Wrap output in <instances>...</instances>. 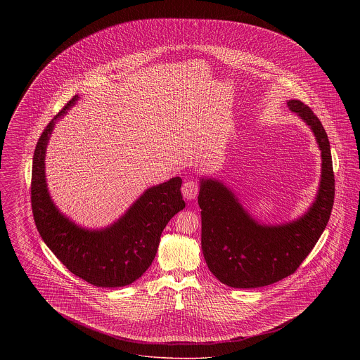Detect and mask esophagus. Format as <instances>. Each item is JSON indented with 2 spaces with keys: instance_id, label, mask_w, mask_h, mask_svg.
Returning a JSON list of instances; mask_svg holds the SVG:
<instances>
[{
  "instance_id": "obj_1",
  "label": "esophagus",
  "mask_w": 360,
  "mask_h": 360,
  "mask_svg": "<svg viewBox=\"0 0 360 360\" xmlns=\"http://www.w3.org/2000/svg\"><path fill=\"white\" fill-rule=\"evenodd\" d=\"M198 184L194 182V181H186L182 186V194H184V198L191 201L194 200L197 195H198Z\"/></svg>"
}]
</instances>
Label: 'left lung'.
<instances>
[{
	"label": "left lung",
	"instance_id": "obj_1",
	"mask_svg": "<svg viewBox=\"0 0 360 360\" xmlns=\"http://www.w3.org/2000/svg\"><path fill=\"white\" fill-rule=\"evenodd\" d=\"M288 106L308 125L321 151L320 184L304 214L286 223H260L221 181L200 178L202 252L212 274L231 288H262L292 274L329 221L335 175L326 129L300 100H289Z\"/></svg>",
	"mask_w": 360,
	"mask_h": 360
}]
</instances>
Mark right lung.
Wrapping results in <instances>:
<instances>
[{
	"label": "right lung",
	"instance_id": "right-lung-1",
	"mask_svg": "<svg viewBox=\"0 0 360 360\" xmlns=\"http://www.w3.org/2000/svg\"><path fill=\"white\" fill-rule=\"evenodd\" d=\"M78 100V94L70 100L49 122L36 144L31 184L34 224L43 241L72 274L97 288H122L147 271L163 229L185 207L182 179L174 176L144 190L108 226L90 229L72 221L52 201L46 178V151L55 124Z\"/></svg>",
	"mask_w": 360,
	"mask_h": 360
}]
</instances>
